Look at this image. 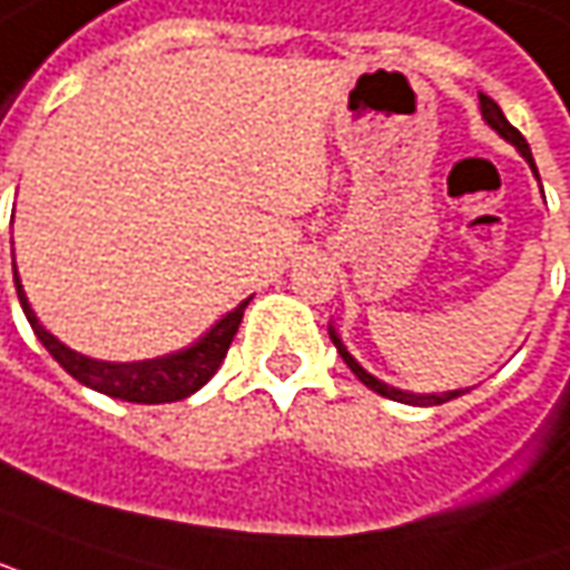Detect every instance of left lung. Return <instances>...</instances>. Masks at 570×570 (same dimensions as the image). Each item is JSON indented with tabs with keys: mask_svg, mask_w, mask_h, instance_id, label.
I'll return each mask as SVG.
<instances>
[{
	"mask_svg": "<svg viewBox=\"0 0 570 570\" xmlns=\"http://www.w3.org/2000/svg\"><path fill=\"white\" fill-rule=\"evenodd\" d=\"M480 115H483V121L490 124L493 130H497L499 137L505 139V142H512L514 149L521 153V158L530 165V171H533V177L540 180V174H537V165H533V155H530V146L528 139L521 137L518 130H514L512 124L505 121V115H502V108L490 99V96H483L480 92ZM327 334H331V340H334L336 352H340V358L350 365V371L358 377V381L365 383L367 390H374V393H381V396L393 399V402H405V405H440V402H449V399L462 396V393H468V390H446V393H412V390H399V386H390V383H383L381 377H374L371 371H365V367L355 362V355H352L350 350H346V343L340 340V334H336V327L331 324L327 327Z\"/></svg>",
	"mask_w": 570,
	"mask_h": 570,
	"instance_id": "left-lung-1",
	"label": "left lung"
}]
</instances>
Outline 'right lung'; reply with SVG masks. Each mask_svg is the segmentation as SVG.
<instances>
[{
    "label": "right lung",
    "mask_w": 570,
    "mask_h": 570,
    "mask_svg": "<svg viewBox=\"0 0 570 570\" xmlns=\"http://www.w3.org/2000/svg\"><path fill=\"white\" fill-rule=\"evenodd\" d=\"M14 289L24 308L27 321L33 327V334L58 365L71 374L73 381L90 386L96 393H106L111 399H124V402H139V405H161V402H177V399L193 396L196 390H203L205 383L212 381V374L218 371L224 355L234 343L236 327L243 321V308L249 299H243L227 315L218 317L208 331H205L196 343H189L184 350L158 355V358H142V362H102V358H90L83 352L65 346L58 336H52L40 324L37 312L27 302L24 286L14 268Z\"/></svg>",
    "instance_id": "add662e5"
}]
</instances>
